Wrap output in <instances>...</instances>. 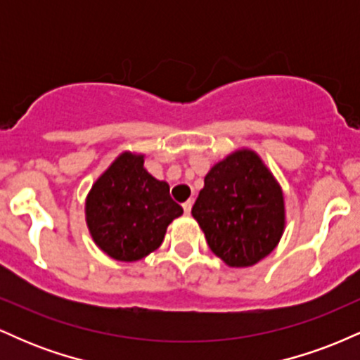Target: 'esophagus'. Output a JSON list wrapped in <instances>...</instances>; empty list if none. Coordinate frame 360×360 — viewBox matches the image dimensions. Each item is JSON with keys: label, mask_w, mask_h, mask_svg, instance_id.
<instances>
[{"label": "esophagus", "mask_w": 360, "mask_h": 360, "mask_svg": "<svg viewBox=\"0 0 360 360\" xmlns=\"http://www.w3.org/2000/svg\"><path fill=\"white\" fill-rule=\"evenodd\" d=\"M183 208H184V213L189 214L191 213V208H193V200H188L186 203H183Z\"/></svg>", "instance_id": "1"}]
</instances>
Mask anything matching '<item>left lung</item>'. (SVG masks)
<instances>
[{"label":"left lung","instance_id":"obj_1","mask_svg":"<svg viewBox=\"0 0 360 360\" xmlns=\"http://www.w3.org/2000/svg\"><path fill=\"white\" fill-rule=\"evenodd\" d=\"M191 213L210 249L230 267L254 266L269 255L286 225L283 189L249 148L210 169Z\"/></svg>","mask_w":360,"mask_h":360}]
</instances>
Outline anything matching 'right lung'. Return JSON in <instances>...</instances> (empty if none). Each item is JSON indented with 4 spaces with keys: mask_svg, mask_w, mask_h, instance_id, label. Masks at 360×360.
I'll list each match as a JSON object with an SVG mask.
<instances>
[{
    "mask_svg": "<svg viewBox=\"0 0 360 360\" xmlns=\"http://www.w3.org/2000/svg\"><path fill=\"white\" fill-rule=\"evenodd\" d=\"M181 214L169 184L148 174L143 155L131 152L120 154L86 198V223L94 243L123 262L159 249L169 223Z\"/></svg>",
    "mask_w": 360,
    "mask_h": 360,
    "instance_id": "add662e5",
    "label": "right lung"
}]
</instances>
